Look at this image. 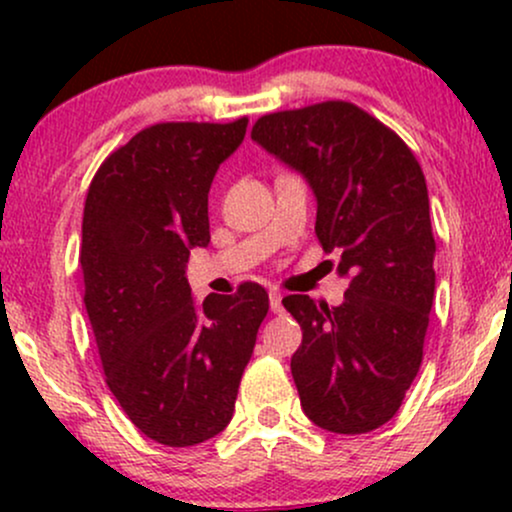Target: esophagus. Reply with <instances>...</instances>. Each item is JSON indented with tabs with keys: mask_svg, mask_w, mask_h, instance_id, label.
Returning <instances> with one entry per match:
<instances>
[{
	"mask_svg": "<svg viewBox=\"0 0 512 512\" xmlns=\"http://www.w3.org/2000/svg\"><path fill=\"white\" fill-rule=\"evenodd\" d=\"M281 301H284V296H281L279 291L269 293V308H272V313H284V305H281Z\"/></svg>",
	"mask_w": 512,
	"mask_h": 512,
	"instance_id": "esophagus-1",
	"label": "esophagus"
}]
</instances>
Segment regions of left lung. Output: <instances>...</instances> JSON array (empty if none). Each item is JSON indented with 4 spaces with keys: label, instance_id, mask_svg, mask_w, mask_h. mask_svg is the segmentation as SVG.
<instances>
[{
    "label": "left lung",
    "instance_id": "obj_1",
    "mask_svg": "<svg viewBox=\"0 0 512 512\" xmlns=\"http://www.w3.org/2000/svg\"><path fill=\"white\" fill-rule=\"evenodd\" d=\"M252 139L313 187L317 240L349 276L334 308L298 293L281 301L303 330L291 358L301 407L325 431H375L424 358L436 291L424 170L390 127L346 101L264 115Z\"/></svg>",
    "mask_w": 512,
    "mask_h": 512
}]
</instances>
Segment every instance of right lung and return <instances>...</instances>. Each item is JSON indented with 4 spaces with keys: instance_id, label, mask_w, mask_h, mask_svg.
<instances>
[{
    "instance_id": "1",
    "label": "right lung",
    "mask_w": 512,
    "mask_h": 512,
    "mask_svg": "<svg viewBox=\"0 0 512 512\" xmlns=\"http://www.w3.org/2000/svg\"><path fill=\"white\" fill-rule=\"evenodd\" d=\"M236 122H161L93 175L81 223L84 303L105 383L134 426L168 448L214 438L267 317L260 284L192 301L185 267L209 245V187L238 149Z\"/></svg>"
}]
</instances>
